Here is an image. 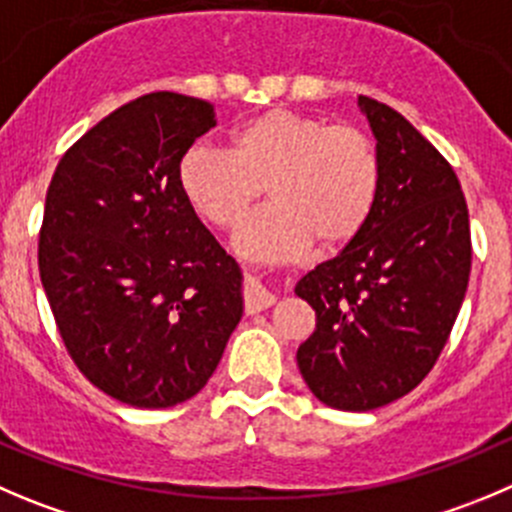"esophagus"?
<instances>
[{
    "label": "esophagus",
    "mask_w": 512,
    "mask_h": 512,
    "mask_svg": "<svg viewBox=\"0 0 512 512\" xmlns=\"http://www.w3.org/2000/svg\"><path fill=\"white\" fill-rule=\"evenodd\" d=\"M274 304H276V294H271V291L266 289L259 279L248 276V284H246V311L248 314L264 311Z\"/></svg>",
    "instance_id": "1"
}]
</instances>
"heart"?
I'll return each instance as SVG.
<instances>
[{"label":"heart","instance_id":"b5f03b06","mask_svg":"<svg viewBox=\"0 0 512 512\" xmlns=\"http://www.w3.org/2000/svg\"><path fill=\"white\" fill-rule=\"evenodd\" d=\"M178 180L193 211L216 228H236L266 186L271 203L243 226L236 248L279 264L309 241L334 251L362 233L377 203L379 158L359 128L276 107L238 125L228 150L188 148Z\"/></svg>","mask_w":512,"mask_h":512}]
</instances>
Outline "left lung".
Listing matches in <instances>:
<instances>
[{
  "instance_id": "obj_1",
  "label": "left lung",
  "mask_w": 512,
  "mask_h": 512,
  "mask_svg": "<svg viewBox=\"0 0 512 512\" xmlns=\"http://www.w3.org/2000/svg\"><path fill=\"white\" fill-rule=\"evenodd\" d=\"M377 140L379 191L367 226L296 284L316 329L296 352L314 397L369 412L405 397L435 367L470 279L460 180L397 110L359 95Z\"/></svg>"
}]
</instances>
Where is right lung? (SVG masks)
<instances>
[{
  "label": "right lung",
  "instance_id": "right-lung-1",
  "mask_svg": "<svg viewBox=\"0 0 512 512\" xmlns=\"http://www.w3.org/2000/svg\"><path fill=\"white\" fill-rule=\"evenodd\" d=\"M211 102L150 92L87 130L57 165L40 279L80 372L143 410L201 392L243 316V274L180 191Z\"/></svg>",
  "mask_w": 512,
  "mask_h": 512
}]
</instances>
